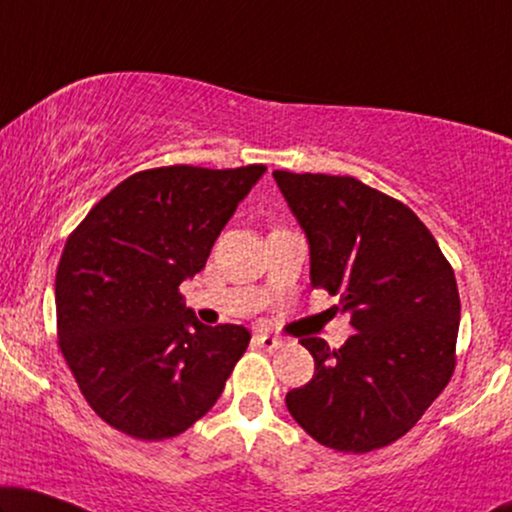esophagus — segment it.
Masks as SVG:
<instances>
[{"label": "esophagus", "instance_id": "1", "mask_svg": "<svg viewBox=\"0 0 512 512\" xmlns=\"http://www.w3.org/2000/svg\"><path fill=\"white\" fill-rule=\"evenodd\" d=\"M254 345L268 349V352H272V349L282 347V340L279 338H272V335H265V333H256L254 335Z\"/></svg>", "mask_w": 512, "mask_h": 512}]
</instances>
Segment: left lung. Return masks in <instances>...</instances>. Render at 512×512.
Segmentation results:
<instances>
[{
	"label": "left lung",
	"instance_id": "left-lung-1",
	"mask_svg": "<svg viewBox=\"0 0 512 512\" xmlns=\"http://www.w3.org/2000/svg\"><path fill=\"white\" fill-rule=\"evenodd\" d=\"M310 242L314 289L340 298V349L303 338L314 377L286 394L291 417L338 452H373L405 436L457 363L459 291L452 265L408 205L354 177L275 170Z\"/></svg>",
	"mask_w": 512,
	"mask_h": 512
}]
</instances>
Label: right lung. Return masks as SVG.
Wrapping results in <instances>:
<instances>
[{"label":"right lung","mask_w":512,"mask_h":512,"mask_svg":"<svg viewBox=\"0 0 512 512\" xmlns=\"http://www.w3.org/2000/svg\"><path fill=\"white\" fill-rule=\"evenodd\" d=\"M265 165L137 172L67 237L55 275L58 345L83 398L116 431L165 440L221 396L249 347L244 326H205L179 286Z\"/></svg>","instance_id":"add662e5"}]
</instances>
